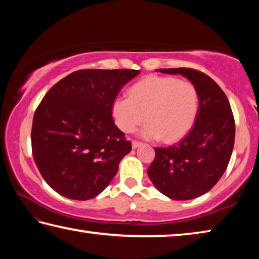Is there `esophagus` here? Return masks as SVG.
Here are the masks:
<instances>
[{"label": "esophagus", "mask_w": 259, "mask_h": 259, "mask_svg": "<svg viewBox=\"0 0 259 259\" xmlns=\"http://www.w3.org/2000/svg\"><path fill=\"white\" fill-rule=\"evenodd\" d=\"M141 146H142V143L139 142V141H133L132 142V148L133 149H138L139 147H141Z\"/></svg>", "instance_id": "1"}]
</instances>
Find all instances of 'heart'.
<instances>
[{
	"instance_id": "b5f03b06",
	"label": "heart",
	"mask_w": 259,
	"mask_h": 259,
	"mask_svg": "<svg viewBox=\"0 0 259 259\" xmlns=\"http://www.w3.org/2000/svg\"><path fill=\"white\" fill-rule=\"evenodd\" d=\"M199 108L198 91L192 83L174 77L149 76L134 84L130 98H116L111 112L118 128L132 133L144 122L146 139L176 142L188 134Z\"/></svg>"
}]
</instances>
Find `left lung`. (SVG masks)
<instances>
[{"label":"left lung","mask_w":259,"mask_h":259,"mask_svg":"<svg viewBox=\"0 0 259 259\" xmlns=\"http://www.w3.org/2000/svg\"><path fill=\"white\" fill-rule=\"evenodd\" d=\"M157 71L182 75L196 86L199 108L192 130L182 141L155 148L148 175L158 191L174 200H190L219 182L232 155L235 124L228 98L215 80L191 68Z\"/></svg>","instance_id":"1"}]
</instances>
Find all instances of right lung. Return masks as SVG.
<instances>
[{
	"mask_svg": "<svg viewBox=\"0 0 259 259\" xmlns=\"http://www.w3.org/2000/svg\"><path fill=\"white\" fill-rule=\"evenodd\" d=\"M139 74L134 69L78 70L44 95L34 115L31 150L54 191L89 200L115 178L132 146L113 122L112 102Z\"/></svg>",
	"mask_w": 259,
	"mask_h": 259,
	"instance_id": "1",
	"label": "right lung"
}]
</instances>
